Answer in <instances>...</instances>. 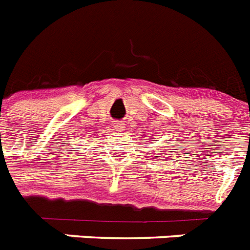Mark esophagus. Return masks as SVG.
<instances>
[{
    "label": "esophagus",
    "mask_w": 250,
    "mask_h": 250,
    "mask_svg": "<svg viewBox=\"0 0 250 250\" xmlns=\"http://www.w3.org/2000/svg\"><path fill=\"white\" fill-rule=\"evenodd\" d=\"M112 127H114L116 131H121V130L125 129V124L120 123V121H116V123L112 124Z\"/></svg>",
    "instance_id": "obj_1"
}]
</instances>
